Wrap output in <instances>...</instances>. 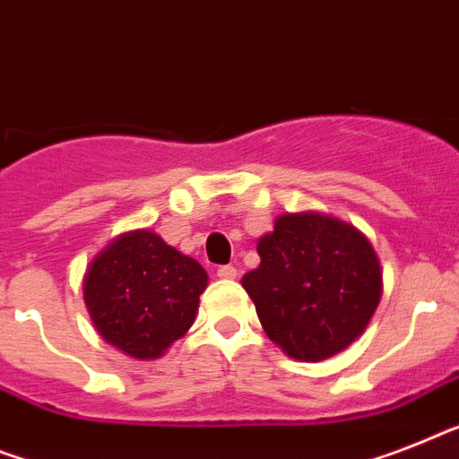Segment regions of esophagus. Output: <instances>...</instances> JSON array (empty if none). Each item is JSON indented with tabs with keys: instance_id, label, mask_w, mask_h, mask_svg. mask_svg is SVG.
Here are the masks:
<instances>
[{
	"instance_id": "esophagus-1",
	"label": "esophagus",
	"mask_w": 459,
	"mask_h": 459,
	"mask_svg": "<svg viewBox=\"0 0 459 459\" xmlns=\"http://www.w3.org/2000/svg\"><path fill=\"white\" fill-rule=\"evenodd\" d=\"M237 267H232V264H222V267H218V276L221 279H225V281H232V279H237Z\"/></svg>"
}]
</instances>
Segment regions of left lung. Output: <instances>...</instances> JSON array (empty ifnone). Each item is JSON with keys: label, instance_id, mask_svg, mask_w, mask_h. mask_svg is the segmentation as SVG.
<instances>
[{"label": "left lung", "instance_id": "obj_1", "mask_svg": "<svg viewBox=\"0 0 459 459\" xmlns=\"http://www.w3.org/2000/svg\"><path fill=\"white\" fill-rule=\"evenodd\" d=\"M260 264L244 274L267 338L295 361L347 350L373 319L382 267L368 237L335 215H279L257 238Z\"/></svg>", "mask_w": 459, "mask_h": 459}]
</instances>
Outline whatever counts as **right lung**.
I'll list each match as a JSON object with an SVG mask.
<instances>
[{"label":"right lung","mask_w":459,"mask_h":459,"mask_svg":"<svg viewBox=\"0 0 459 459\" xmlns=\"http://www.w3.org/2000/svg\"><path fill=\"white\" fill-rule=\"evenodd\" d=\"M82 286L100 338L126 357L154 361L192 328L208 274L157 232L134 230L91 260Z\"/></svg>","instance_id":"1"}]
</instances>
